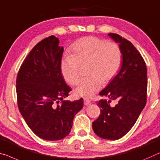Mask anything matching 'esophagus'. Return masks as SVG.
Returning a JSON list of instances; mask_svg holds the SVG:
<instances>
[{
  "mask_svg": "<svg viewBox=\"0 0 160 160\" xmlns=\"http://www.w3.org/2000/svg\"><path fill=\"white\" fill-rule=\"evenodd\" d=\"M83 104L84 105H89L91 104V101L88 99H83Z\"/></svg>",
  "mask_w": 160,
  "mask_h": 160,
  "instance_id": "1",
  "label": "esophagus"
}]
</instances>
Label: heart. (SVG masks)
Segmentation results:
<instances>
[{"label": "heart", "mask_w": 160, "mask_h": 160, "mask_svg": "<svg viewBox=\"0 0 160 160\" xmlns=\"http://www.w3.org/2000/svg\"><path fill=\"white\" fill-rule=\"evenodd\" d=\"M122 63V52L119 44L96 36L78 39L71 48V55H65L60 68L63 78L71 85H76L79 78V67L87 65L88 77L80 81L75 88L77 97H92L102 86L119 73Z\"/></svg>", "instance_id": "1"}]
</instances>
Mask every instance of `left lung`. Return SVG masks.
Returning <instances> with one entry per match:
<instances>
[{"mask_svg": "<svg viewBox=\"0 0 160 160\" xmlns=\"http://www.w3.org/2000/svg\"><path fill=\"white\" fill-rule=\"evenodd\" d=\"M119 43L122 65L118 74L100 92L107 98L98 102L99 117L92 123L98 137L105 139L122 138L134 126L147 102V70L145 61L129 41L117 33L108 34ZM113 100L116 104H111Z\"/></svg>", "mask_w": 160, "mask_h": 160, "instance_id": "left-lung-1", "label": "left lung"}]
</instances>
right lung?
Segmentation results:
<instances>
[{"instance_id":"obj_1","label":"right lung","mask_w":160,"mask_h":160,"mask_svg":"<svg viewBox=\"0 0 160 160\" xmlns=\"http://www.w3.org/2000/svg\"><path fill=\"white\" fill-rule=\"evenodd\" d=\"M58 38L48 36L29 52L16 78L21 114L40 138L56 141L70 133L73 117L83 107V99L63 100L72 89L65 83L60 63L63 48Z\"/></svg>"}]
</instances>
